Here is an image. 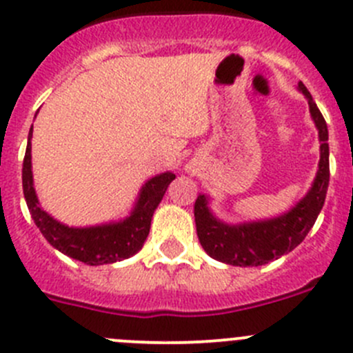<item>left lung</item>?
<instances>
[{"instance_id": "left-lung-1", "label": "left lung", "mask_w": 353, "mask_h": 353, "mask_svg": "<svg viewBox=\"0 0 353 353\" xmlns=\"http://www.w3.org/2000/svg\"><path fill=\"white\" fill-rule=\"evenodd\" d=\"M297 88L307 99L309 112L318 128L319 143H321L314 181L305 196L299 199L288 212L256 222H222L210 208V198L206 194H199L194 203L198 239L206 254L216 261L245 268V266H261L273 259L282 258L305 239L325 205L330 184L328 126L305 85L299 81Z\"/></svg>"}]
</instances>
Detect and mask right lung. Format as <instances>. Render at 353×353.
Listing matches in <instances>:
<instances>
[{
	"instance_id": "obj_1",
	"label": "right lung",
	"mask_w": 353,
	"mask_h": 353,
	"mask_svg": "<svg viewBox=\"0 0 353 353\" xmlns=\"http://www.w3.org/2000/svg\"><path fill=\"white\" fill-rule=\"evenodd\" d=\"M32 131L34 130L30 128L22 169L23 196L32 219L46 241L63 254L90 266L123 261L137 254L147 241L154 212L162 201L169 184L176 179V174L162 172L148 179L141 186L126 219L112 220L101 225L70 227L44 212L39 203L32 176Z\"/></svg>"
}]
</instances>
